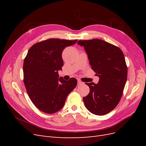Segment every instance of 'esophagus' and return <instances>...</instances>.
Instances as JSON below:
<instances>
[{
  "mask_svg": "<svg viewBox=\"0 0 146 146\" xmlns=\"http://www.w3.org/2000/svg\"><path fill=\"white\" fill-rule=\"evenodd\" d=\"M78 85H81L83 84V82H82L80 80H78Z\"/></svg>",
  "mask_w": 146,
  "mask_h": 146,
  "instance_id": "34e87169",
  "label": "esophagus"
}]
</instances>
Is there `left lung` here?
Listing matches in <instances>:
<instances>
[{"label":"left lung","instance_id":"left-lung-1","mask_svg":"<svg viewBox=\"0 0 146 146\" xmlns=\"http://www.w3.org/2000/svg\"><path fill=\"white\" fill-rule=\"evenodd\" d=\"M91 69L99 77L98 84L86 83L90 93L83 98L88 110L102 116L111 111L120 101L127 78V67L122 51L118 47L99 39L80 40Z\"/></svg>","mask_w":146,"mask_h":146}]
</instances>
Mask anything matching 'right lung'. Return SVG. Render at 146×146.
<instances>
[{
    "label": "right lung",
    "mask_w": 146,
    "mask_h": 146,
    "mask_svg": "<svg viewBox=\"0 0 146 146\" xmlns=\"http://www.w3.org/2000/svg\"><path fill=\"white\" fill-rule=\"evenodd\" d=\"M76 40L48 39L30 48L24 61V82L30 100L37 108L47 114L63 107L68 94L77 84L76 78L59 77L62 69V52Z\"/></svg>",
    "instance_id": "obj_1"
}]
</instances>
